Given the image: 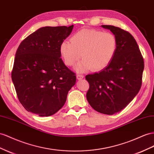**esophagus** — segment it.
Instances as JSON below:
<instances>
[{
	"label": "esophagus",
	"mask_w": 154,
	"mask_h": 154,
	"mask_svg": "<svg viewBox=\"0 0 154 154\" xmlns=\"http://www.w3.org/2000/svg\"><path fill=\"white\" fill-rule=\"evenodd\" d=\"M76 78L78 80H82V79L84 78V75H82V74H78Z\"/></svg>",
	"instance_id": "obj_1"
}]
</instances>
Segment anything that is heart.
Wrapping results in <instances>:
<instances>
[{
    "mask_svg": "<svg viewBox=\"0 0 154 154\" xmlns=\"http://www.w3.org/2000/svg\"><path fill=\"white\" fill-rule=\"evenodd\" d=\"M117 47V37L113 33L82 29L74 33L70 41H62L60 52L67 66L74 65L82 56L84 59L76 67L77 71L84 72L91 69L100 71L113 61Z\"/></svg>",
    "mask_w": 154,
    "mask_h": 154,
    "instance_id": "b5f03b06",
    "label": "heart"
}]
</instances>
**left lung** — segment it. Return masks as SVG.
Instances as JSON below:
<instances>
[{"instance_id": "1", "label": "left lung", "mask_w": 154, "mask_h": 154, "mask_svg": "<svg viewBox=\"0 0 154 154\" xmlns=\"http://www.w3.org/2000/svg\"><path fill=\"white\" fill-rule=\"evenodd\" d=\"M102 26L109 29L117 37V51L107 67L85 76L89 84L86 97L94 110L114 115L125 108L139 93L142 85L144 59L130 32L111 25Z\"/></svg>"}]
</instances>
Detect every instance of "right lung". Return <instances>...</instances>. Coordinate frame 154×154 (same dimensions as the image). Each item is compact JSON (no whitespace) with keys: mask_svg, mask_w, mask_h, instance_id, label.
I'll list each match as a JSON object with an SVG mask.
<instances>
[{"mask_svg":"<svg viewBox=\"0 0 154 154\" xmlns=\"http://www.w3.org/2000/svg\"><path fill=\"white\" fill-rule=\"evenodd\" d=\"M67 27H42L24 39L17 50L11 79L25 109L49 117L65 104L75 85V73L61 60L60 46L71 33Z\"/></svg>","mask_w":154,"mask_h":154,"instance_id":"obj_1","label":"right lung"}]
</instances>
